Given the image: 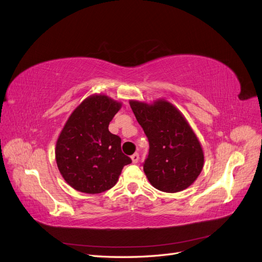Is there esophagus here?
Returning <instances> with one entry per match:
<instances>
[{"mask_svg":"<svg viewBox=\"0 0 262 262\" xmlns=\"http://www.w3.org/2000/svg\"><path fill=\"white\" fill-rule=\"evenodd\" d=\"M131 160H132V163H133V164H137V163L139 162V160H140L139 153H134V154L131 156Z\"/></svg>","mask_w":262,"mask_h":262,"instance_id":"obj_1","label":"esophagus"}]
</instances>
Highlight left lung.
Masks as SVG:
<instances>
[{
  "label": "left lung",
  "mask_w": 262,
  "mask_h": 262,
  "mask_svg": "<svg viewBox=\"0 0 262 262\" xmlns=\"http://www.w3.org/2000/svg\"><path fill=\"white\" fill-rule=\"evenodd\" d=\"M133 114L146 134L149 149L143 169L154 188L178 192L188 188L203 168V150L186 119L171 104L130 101Z\"/></svg>",
  "instance_id": "1"
}]
</instances>
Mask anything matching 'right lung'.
I'll return each mask as SVG.
<instances>
[{"instance_id":"add662e5","label":"right lung","mask_w":262,"mask_h":262,"mask_svg":"<svg viewBox=\"0 0 262 262\" xmlns=\"http://www.w3.org/2000/svg\"><path fill=\"white\" fill-rule=\"evenodd\" d=\"M121 104L105 95L85 99L70 116L55 147L62 177L77 191L100 193L113 188L123 166L132 161L121 150V139L108 125Z\"/></svg>"}]
</instances>
